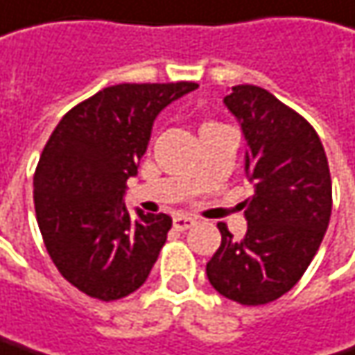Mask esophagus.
I'll return each instance as SVG.
<instances>
[{
  "instance_id": "obj_1",
  "label": "esophagus",
  "mask_w": 355,
  "mask_h": 355,
  "mask_svg": "<svg viewBox=\"0 0 355 355\" xmlns=\"http://www.w3.org/2000/svg\"><path fill=\"white\" fill-rule=\"evenodd\" d=\"M195 223H197V219L191 217V215H175V219H173V225L177 227L178 232H184V230L193 227Z\"/></svg>"
}]
</instances>
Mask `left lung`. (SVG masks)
<instances>
[{"mask_svg": "<svg viewBox=\"0 0 355 355\" xmlns=\"http://www.w3.org/2000/svg\"><path fill=\"white\" fill-rule=\"evenodd\" d=\"M245 140L248 230L236 240L219 223L221 245L207 262L211 286L240 305H266L305 274L331 217V175L311 123L256 85L223 97Z\"/></svg>", "mask_w": 355, "mask_h": 355, "instance_id": "1", "label": "left lung"}]
</instances>
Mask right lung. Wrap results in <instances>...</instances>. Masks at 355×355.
Listing matches in <instances>:
<instances>
[{"label": "right lung", "instance_id": "right-lung-1", "mask_svg": "<svg viewBox=\"0 0 355 355\" xmlns=\"http://www.w3.org/2000/svg\"><path fill=\"white\" fill-rule=\"evenodd\" d=\"M197 87H105L54 128L34 175L36 219L54 266L85 295L115 301L146 282L173 219L142 209L132 217L125 180L138 175L158 113Z\"/></svg>", "mask_w": 355, "mask_h": 355}]
</instances>
